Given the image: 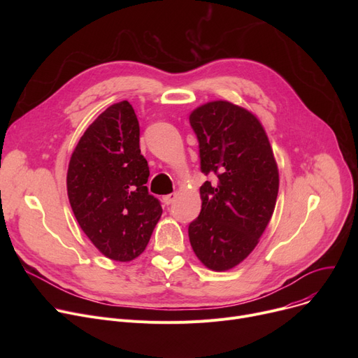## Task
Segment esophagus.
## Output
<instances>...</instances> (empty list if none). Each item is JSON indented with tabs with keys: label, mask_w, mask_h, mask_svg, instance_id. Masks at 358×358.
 <instances>
[{
	"label": "esophagus",
	"mask_w": 358,
	"mask_h": 358,
	"mask_svg": "<svg viewBox=\"0 0 358 358\" xmlns=\"http://www.w3.org/2000/svg\"><path fill=\"white\" fill-rule=\"evenodd\" d=\"M176 199H177V193H171V194H166V196L162 197V200H164V203H165L166 206L171 204Z\"/></svg>",
	"instance_id": "esophagus-1"
}]
</instances>
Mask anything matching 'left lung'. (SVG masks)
<instances>
[{"label": "left lung", "mask_w": 358, "mask_h": 358, "mask_svg": "<svg viewBox=\"0 0 358 358\" xmlns=\"http://www.w3.org/2000/svg\"><path fill=\"white\" fill-rule=\"evenodd\" d=\"M190 124L201 173L217 177L200 187L201 210L189 224L190 243L208 268L231 270L257 247L273 216L277 164L264 127L245 108L212 101L192 113Z\"/></svg>", "instance_id": "obj_1"}]
</instances>
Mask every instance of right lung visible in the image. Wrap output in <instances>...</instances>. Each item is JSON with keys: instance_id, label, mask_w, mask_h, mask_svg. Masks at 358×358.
<instances>
[{"instance_id": "add662e5", "label": "right lung", "mask_w": 358, "mask_h": 358, "mask_svg": "<svg viewBox=\"0 0 358 358\" xmlns=\"http://www.w3.org/2000/svg\"><path fill=\"white\" fill-rule=\"evenodd\" d=\"M149 166L129 101L106 108L73 149L66 176L72 212L107 258L127 262L146 248L162 208L149 194Z\"/></svg>"}]
</instances>
